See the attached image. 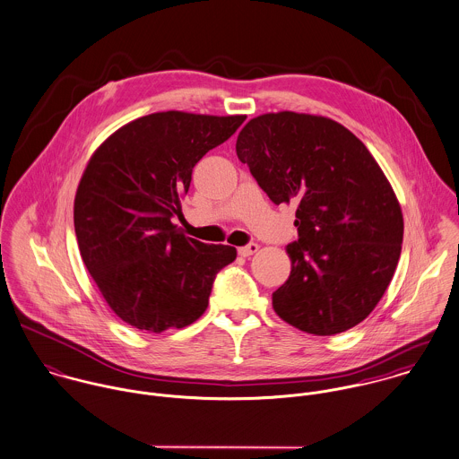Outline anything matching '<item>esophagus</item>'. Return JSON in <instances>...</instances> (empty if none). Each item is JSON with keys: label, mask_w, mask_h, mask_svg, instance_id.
<instances>
[{"label": "esophagus", "mask_w": 459, "mask_h": 459, "mask_svg": "<svg viewBox=\"0 0 459 459\" xmlns=\"http://www.w3.org/2000/svg\"><path fill=\"white\" fill-rule=\"evenodd\" d=\"M257 250H259V245H257V243H248V245L238 248V252H239L241 257H250V255H254Z\"/></svg>", "instance_id": "obj_1"}]
</instances>
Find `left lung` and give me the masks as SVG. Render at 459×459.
<instances>
[{"label": "left lung", "mask_w": 459, "mask_h": 459, "mask_svg": "<svg viewBox=\"0 0 459 459\" xmlns=\"http://www.w3.org/2000/svg\"><path fill=\"white\" fill-rule=\"evenodd\" d=\"M236 152L272 202L298 205L276 314L314 335L362 323L394 276L404 230L395 193L366 145L332 118L280 111L252 118Z\"/></svg>", "instance_id": "left-lung-1"}]
</instances>
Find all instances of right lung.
Instances as JSON below:
<instances>
[{"label":"right lung","mask_w":459,"mask_h":459,"mask_svg":"<svg viewBox=\"0 0 459 459\" xmlns=\"http://www.w3.org/2000/svg\"><path fill=\"white\" fill-rule=\"evenodd\" d=\"M245 118L152 113L95 151L78 186L74 230L93 281L127 325L149 333L191 325L218 272L236 259L234 247L186 238L172 218L193 167Z\"/></svg>","instance_id":"add662e5"}]
</instances>
